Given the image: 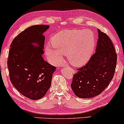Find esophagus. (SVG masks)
Listing matches in <instances>:
<instances>
[{"label": "esophagus", "instance_id": "esophagus-1", "mask_svg": "<svg viewBox=\"0 0 124 124\" xmlns=\"http://www.w3.org/2000/svg\"><path fill=\"white\" fill-rule=\"evenodd\" d=\"M68 68H69V69H71V71H72V72L73 73H74V70H73V69H72V68H70V67H68Z\"/></svg>", "mask_w": 124, "mask_h": 124}]
</instances>
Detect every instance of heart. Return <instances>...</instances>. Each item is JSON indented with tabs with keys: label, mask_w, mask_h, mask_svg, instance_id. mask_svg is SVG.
I'll list each match as a JSON object with an SVG mask.
<instances>
[{
	"label": "heart",
	"mask_w": 124,
	"mask_h": 124,
	"mask_svg": "<svg viewBox=\"0 0 124 124\" xmlns=\"http://www.w3.org/2000/svg\"><path fill=\"white\" fill-rule=\"evenodd\" d=\"M51 43L45 47L46 55L51 62L60 63L64 55L73 65L80 66L90 59L96 42L90 30H72L59 32L52 38Z\"/></svg>",
	"instance_id": "obj_1"
}]
</instances>
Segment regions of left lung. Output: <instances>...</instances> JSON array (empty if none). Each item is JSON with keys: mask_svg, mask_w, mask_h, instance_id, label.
I'll return each instance as SVG.
<instances>
[{"mask_svg": "<svg viewBox=\"0 0 124 124\" xmlns=\"http://www.w3.org/2000/svg\"><path fill=\"white\" fill-rule=\"evenodd\" d=\"M98 40L95 53L87 63L74 74L71 88L80 98H91L101 94L114 76L117 54L106 34L98 29Z\"/></svg>", "mask_w": 124, "mask_h": 124, "instance_id": "1", "label": "left lung"}]
</instances>
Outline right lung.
<instances>
[{
  "instance_id": "1",
  "label": "right lung",
  "mask_w": 124,
  "mask_h": 124,
  "mask_svg": "<svg viewBox=\"0 0 124 124\" xmlns=\"http://www.w3.org/2000/svg\"><path fill=\"white\" fill-rule=\"evenodd\" d=\"M49 27H29L17 35L10 46L7 62L10 80L22 95L32 100L45 95L56 69L42 57L45 39L43 34Z\"/></svg>"
}]
</instances>
